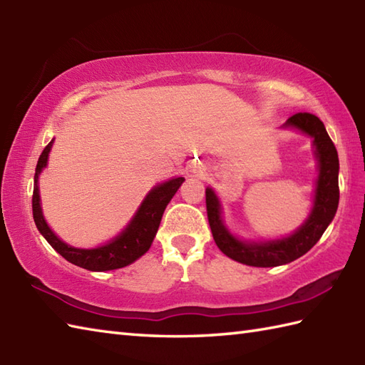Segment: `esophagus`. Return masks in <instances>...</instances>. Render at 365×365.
I'll use <instances>...</instances> for the list:
<instances>
[{
    "mask_svg": "<svg viewBox=\"0 0 365 365\" xmlns=\"http://www.w3.org/2000/svg\"><path fill=\"white\" fill-rule=\"evenodd\" d=\"M192 173H195L196 175H199V173H200V168H199V166H192Z\"/></svg>",
    "mask_w": 365,
    "mask_h": 365,
    "instance_id": "esophagus-1",
    "label": "esophagus"
}]
</instances>
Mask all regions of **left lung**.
Returning a JSON list of instances; mask_svg holds the SVG:
<instances>
[{
  "label": "left lung",
  "instance_id": "obj_1",
  "mask_svg": "<svg viewBox=\"0 0 365 365\" xmlns=\"http://www.w3.org/2000/svg\"><path fill=\"white\" fill-rule=\"evenodd\" d=\"M285 127H294L314 138L315 153L320 163V175L317 180L312 213L293 235L267 243L240 242L224 227L220 202L215 192L210 188L205 190L208 224H210L216 246L232 260L250 267H279L297 260L319 242L337 212L339 157L336 145L331 141L323 122L311 113H298L289 118Z\"/></svg>",
  "mask_w": 365,
  "mask_h": 365
}]
</instances>
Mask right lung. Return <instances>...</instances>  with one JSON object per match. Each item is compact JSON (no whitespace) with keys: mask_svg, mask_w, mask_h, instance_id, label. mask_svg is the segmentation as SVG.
Wrapping results in <instances>:
<instances>
[{"mask_svg":"<svg viewBox=\"0 0 365 365\" xmlns=\"http://www.w3.org/2000/svg\"><path fill=\"white\" fill-rule=\"evenodd\" d=\"M51 143L45 147L43 152L38 157L36 174H34V191H33V216L34 222L38 232L45 237L54 251H58L63 257L73 263L76 267L86 268L89 271H108V269H118L130 265L131 262L141 257L143 254L149 251V247L153 242V237L157 235V230L160 227V221L163 212H165L166 205L173 196L180 188L183 183V177L173 178V180L165 182L155 187L147 197L144 199L143 205L139 207L135 218L131 220L128 227L122 232V234L114 238L111 243L105 246L96 247V250H76L66 245L64 242L53 234L51 229L46 226V222L42 216L41 204H38V188H37V178L41 170L46 166V160H48V153L51 149Z\"/></svg>","mask_w":365,"mask_h":365,"instance_id":"obj_1","label":"right lung"}]
</instances>
